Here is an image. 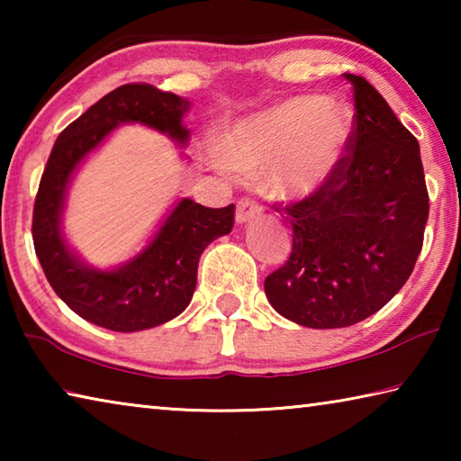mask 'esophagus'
Listing matches in <instances>:
<instances>
[{
	"label": "esophagus",
	"mask_w": 461,
	"mask_h": 461,
	"mask_svg": "<svg viewBox=\"0 0 461 461\" xmlns=\"http://www.w3.org/2000/svg\"><path fill=\"white\" fill-rule=\"evenodd\" d=\"M262 213V207L258 203L252 201V199H241L238 203V212H236V221L238 223H246L249 220H254V217H258Z\"/></svg>",
	"instance_id": "34e87169"
}]
</instances>
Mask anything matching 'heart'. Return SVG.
<instances>
[{"label": "heart", "mask_w": 461, "mask_h": 461, "mask_svg": "<svg viewBox=\"0 0 461 461\" xmlns=\"http://www.w3.org/2000/svg\"><path fill=\"white\" fill-rule=\"evenodd\" d=\"M352 136V113L323 97L280 101L241 122L225 140L223 168L246 175L267 170V186L280 199H305L331 181Z\"/></svg>", "instance_id": "1"}]
</instances>
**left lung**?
<instances>
[{"label": "left lung", "instance_id": "8db88e82", "mask_svg": "<svg viewBox=\"0 0 461 461\" xmlns=\"http://www.w3.org/2000/svg\"><path fill=\"white\" fill-rule=\"evenodd\" d=\"M343 77L356 107L346 156L323 189L285 205L293 252L264 280L270 305L313 330L384 307L415 268L429 217L417 138L364 77Z\"/></svg>", "mask_w": 461, "mask_h": 461}]
</instances>
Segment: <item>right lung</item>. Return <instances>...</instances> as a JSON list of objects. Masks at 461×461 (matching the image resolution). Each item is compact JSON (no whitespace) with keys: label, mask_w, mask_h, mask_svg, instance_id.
Wrapping results in <instances>:
<instances>
[{"label":"right lung","mask_w":461,"mask_h":461,"mask_svg":"<svg viewBox=\"0 0 461 461\" xmlns=\"http://www.w3.org/2000/svg\"><path fill=\"white\" fill-rule=\"evenodd\" d=\"M189 101L148 83H130L107 93L60 131L38 186L32 215L34 249L62 301L77 315L112 331H142L181 315L197 285V264L215 238L233 228L236 207L212 209L178 201L150 244L115 270L85 267L68 249L60 215L73 170L115 126L140 122L185 144L183 115Z\"/></svg>","instance_id":"1"}]
</instances>
